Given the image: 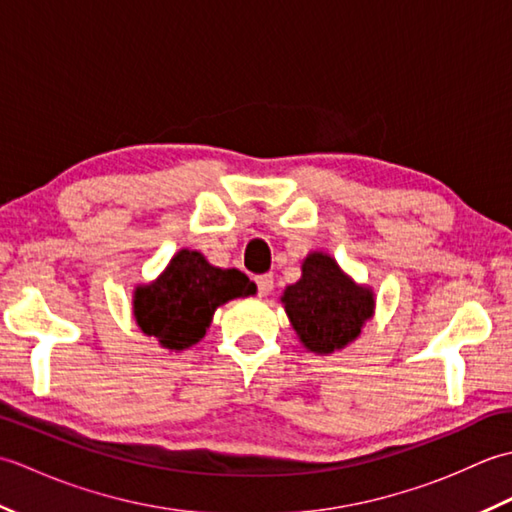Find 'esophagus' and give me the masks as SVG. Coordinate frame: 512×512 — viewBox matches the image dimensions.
I'll use <instances>...</instances> for the list:
<instances>
[{"label": "esophagus", "mask_w": 512, "mask_h": 512, "mask_svg": "<svg viewBox=\"0 0 512 512\" xmlns=\"http://www.w3.org/2000/svg\"><path fill=\"white\" fill-rule=\"evenodd\" d=\"M255 284L259 290V297H266L270 295V290H273V275H259L255 277Z\"/></svg>", "instance_id": "esophagus-1"}]
</instances>
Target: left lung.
<instances>
[{"mask_svg": "<svg viewBox=\"0 0 512 512\" xmlns=\"http://www.w3.org/2000/svg\"><path fill=\"white\" fill-rule=\"evenodd\" d=\"M292 330L308 352L330 356L361 336L374 317L376 295L358 284L323 250H312L301 262L297 284L281 295Z\"/></svg>", "mask_w": 512, "mask_h": 512, "instance_id": "8db88e82", "label": "left lung"}]
</instances>
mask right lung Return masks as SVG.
Here are the masks:
<instances>
[{
    "label": "right lung",
    "instance_id": "obj_1",
    "mask_svg": "<svg viewBox=\"0 0 512 512\" xmlns=\"http://www.w3.org/2000/svg\"><path fill=\"white\" fill-rule=\"evenodd\" d=\"M255 290L242 270L217 268L200 250L180 248L154 281L134 288L132 312L140 332L182 352L204 339L217 308Z\"/></svg>",
    "mask_w": 512,
    "mask_h": 512
}]
</instances>
